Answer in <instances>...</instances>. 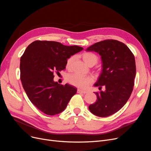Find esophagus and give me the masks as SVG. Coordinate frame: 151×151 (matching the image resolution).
Masks as SVG:
<instances>
[{
	"label": "esophagus",
	"mask_w": 151,
	"mask_h": 151,
	"mask_svg": "<svg viewBox=\"0 0 151 151\" xmlns=\"http://www.w3.org/2000/svg\"><path fill=\"white\" fill-rule=\"evenodd\" d=\"M77 92H78V93H86L87 92H88V91H83V90H81V89H78Z\"/></svg>",
	"instance_id": "obj_1"
}]
</instances>
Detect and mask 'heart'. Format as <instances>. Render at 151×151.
Returning a JSON list of instances; mask_svg holds the SVG:
<instances>
[{"label": "heart", "mask_w": 151, "mask_h": 151, "mask_svg": "<svg viewBox=\"0 0 151 151\" xmlns=\"http://www.w3.org/2000/svg\"><path fill=\"white\" fill-rule=\"evenodd\" d=\"M82 58L84 62L89 66L95 65L99 60V58L96 54L91 52H84L82 54ZM73 60V58L70 57L66 62V67L70 68ZM68 82L74 86L81 89H86L92 83V78L89 76H83L76 73H71L67 76Z\"/></svg>", "instance_id": "1"}]
</instances>
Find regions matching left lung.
Masks as SVG:
<instances>
[{
	"label": "left lung",
	"instance_id": "obj_1",
	"mask_svg": "<svg viewBox=\"0 0 151 151\" xmlns=\"http://www.w3.org/2000/svg\"><path fill=\"white\" fill-rule=\"evenodd\" d=\"M98 52L102 60V71L94 84L99 90L95 92L97 100L89 106L90 111L99 117H107L117 112L130 98L136 75L133 54L124 43L116 40H105L87 48Z\"/></svg>",
	"mask_w": 151,
	"mask_h": 151
}]
</instances>
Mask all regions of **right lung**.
<instances>
[{"label":"right lung","mask_w":151,"mask_h":151,"mask_svg":"<svg viewBox=\"0 0 151 151\" xmlns=\"http://www.w3.org/2000/svg\"><path fill=\"white\" fill-rule=\"evenodd\" d=\"M78 46H65L53 41L30 43L20 60V79L30 101L50 116L63 111L76 88L54 81V72L64 70L67 59L82 51Z\"/></svg>","instance_id":"add662e5"}]
</instances>
